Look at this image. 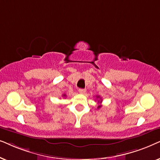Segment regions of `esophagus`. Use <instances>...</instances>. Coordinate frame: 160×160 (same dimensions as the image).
Masks as SVG:
<instances>
[{"label":"esophagus","mask_w":160,"mask_h":160,"mask_svg":"<svg viewBox=\"0 0 160 160\" xmlns=\"http://www.w3.org/2000/svg\"><path fill=\"white\" fill-rule=\"evenodd\" d=\"M79 92L80 93H82V94H84L86 92V89H83V88H79Z\"/></svg>","instance_id":"obj_1"}]
</instances>
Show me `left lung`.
<instances>
[{
  "label": "left lung",
  "mask_w": 160,
  "mask_h": 160,
  "mask_svg": "<svg viewBox=\"0 0 160 160\" xmlns=\"http://www.w3.org/2000/svg\"><path fill=\"white\" fill-rule=\"evenodd\" d=\"M97 99H99V100H98V103H99V104L101 103V102H102V99H101V97H100L99 96H97ZM101 107H102V105H99V106H98L97 108H98V109H99V108H101Z\"/></svg>",
  "instance_id": "8db88e82"
}]
</instances>
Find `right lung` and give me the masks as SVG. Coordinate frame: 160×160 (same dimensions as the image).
Here are the masks:
<instances>
[{
    "label": "right lung",
    "instance_id": "right-lung-1",
    "mask_svg": "<svg viewBox=\"0 0 160 160\" xmlns=\"http://www.w3.org/2000/svg\"><path fill=\"white\" fill-rule=\"evenodd\" d=\"M63 97H66V94H63Z\"/></svg>",
    "mask_w": 160,
    "mask_h": 160
}]
</instances>
